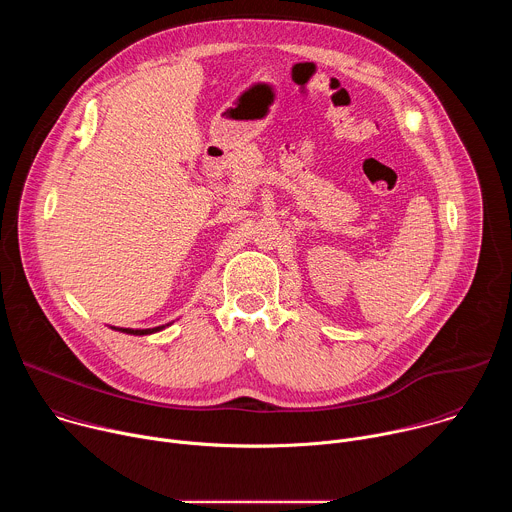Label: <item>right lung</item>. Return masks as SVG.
Wrapping results in <instances>:
<instances>
[{"label": "right lung", "mask_w": 512, "mask_h": 512, "mask_svg": "<svg viewBox=\"0 0 512 512\" xmlns=\"http://www.w3.org/2000/svg\"><path fill=\"white\" fill-rule=\"evenodd\" d=\"M166 326H170V324H166ZM166 326H156V328H137V330H133V328H115V326H111L113 330H119V332H123V334H133V336H148V334H154V332H160V330H164Z\"/></svg>", "instance_id": "add662e5"}]
</instances>
